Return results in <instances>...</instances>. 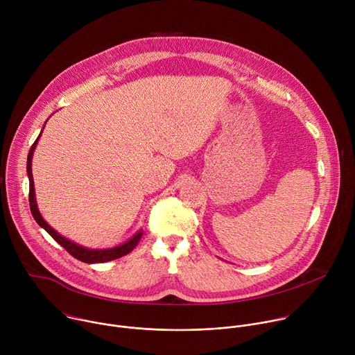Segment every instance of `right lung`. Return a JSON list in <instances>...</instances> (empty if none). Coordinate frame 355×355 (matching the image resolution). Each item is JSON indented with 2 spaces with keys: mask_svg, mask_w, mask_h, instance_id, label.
Listing matches in <instances>:
<instances>
[{
  "mask_svg": "<svg viewBox=\"0 0 355 355\" xmlns=\"http://www.w3.org/2000/svg\"><path fill=\"white\" fill-rule=\"evenodd\" d=\"M40 136V135H39ZM39 136L37 139L35 140V143L31 146V150L28 153V162H26V171H28V177H29V207H31V212H32V216L33 219L37 222V225L40 227H43L50 236H52L62 247H64V250L67 252H70V254L83 261V263H88V264H94V263H105V261H112V260H116L119 257H123L126 256L128 252H130L136 245L137 243L140 241L141 239V234L143 232H137L129 241L118 245V247H114V248H105V250H89V248H85V247H81L70 240H67L66 237L60 236L56 230H53L52 227H50L44 220L43 218L40 216L39 211H37V207H36V200H35V188H33V177H32V156H33V150L36 147V143L39 140Z\"/></svg>",
  "mask_w": 355,
  "mask_h": 355,
  "instance_id": "1",
  "label": "right lung"
}]
</instances>
